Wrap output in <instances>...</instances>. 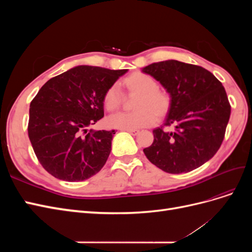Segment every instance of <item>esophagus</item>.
<instances>
[{
  "instance_id": "1",
  "label": "esophagus",
  "mask_w": 252,
  "mask_h": 252,
  "mask_svg": "<svg viewBox=\"0 0 252 252\" xmlns=\"http://www.w3.org/2000/svg\"><path fill=\"white\" fill-rule=\"evenodd\" d=\"M126 131H128L129 133H131L132 135H136L140 132V130H138V129H126Z\"/></svg>"
}]
</instances>
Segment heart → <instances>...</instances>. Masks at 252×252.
<instances>
[{"label": "heart", "mask_w": 252, "mask_h": 252, "mask_svg": "<svg viewBox=\"0 0 252 252\" xmlns=\"http://www.w3.org/2000/svg\"><path fill=\"white\" fill-rule=\"evenodd\" d=\"M126 93L135 95L131 112H121L108 119L111 127L138 129L152 125L168 114L171 96L166 90L158 88V82L150 75L140 71L132 72L122 82ZM122 103V94L116 86L109 87L104 94L103 104L109 112L117 111Z\"/></svg>", "instance_id": "heart-1"}]
</instances>
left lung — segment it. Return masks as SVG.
<instances>
[{"instance_id": "8db88e82", "label": "left lung", "mask_w": 252, "mask_h": 252, "mask_svg": "<svg viewBox=\"0 0 252 252\" xmlns=\"http://www.w3.org/2000/svg\"><path fill=\"white\" fill-rule=\"evenodd\" d=\"M171 96L165 123L154 131V143L143 151L165 172L179 174L202 166L217 154L225 136L231 106L225 88L201 66L175 60L143 68ZM172 126L173 132L164 126Z\"/></svg>"}]
</instances>
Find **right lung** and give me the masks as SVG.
Listing matches in <instances>:
<instances>
[{"instance_id": "obj_1", "label": "right lung", "mask_w": 252, "mask_h": 252, "mask_svg": "<svg viewBox=\"0 0 252 252\" xmlns=\"http://www.w3.org/2000/svg\"><path fill=\"white\" fill-rule=\"evenodd\" d=\"M127 72L77 66L44 84L30 103L28 136L43 168L67 182L87 180L110 155L114 130H88L104 117L103 97Z\"/></svg>"}]
</instances>
